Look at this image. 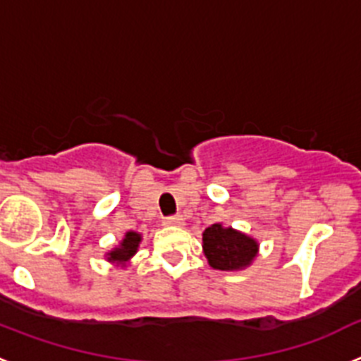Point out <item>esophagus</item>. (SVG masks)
<instances>
[{
  "instance_id": "34e87169",
  "label": "esophagus",
  "mask_w": 361,
  "mask_h": 361,
  "mask_svg": "<svg viewBox=\"0 0 361 361\" xmlns=\"http://www.w3.org/2000/svg\"><path fill=\"white\" fill-rule=\"evenodd\" d=\"M166 226H184V219L180 215H170L164 219Z\"/></svg>"
}]
</instances>
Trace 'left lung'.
<instances>
[{
  "label": "left lung",
  "instance_id": "8db88e82",
  "mask_svg": "<svg viewBox=\"0 0 361 361\" xmlns=\"http://www.w3.org/2000/svg\"><path fill=\"white\" fill-rule=\"evenodd\" d=\"M202 250L213 269L238 271L253 262L258 242L237 229L213 224L202 233Z\"/></svg>",
  "mask_w": 361,
  "mask_h": 361
}]
</instances>
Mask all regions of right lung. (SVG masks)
<instances>
[{"instance_id":"right-lung-1","label":"right lung","mask_w":361,"mask_h":361,"mask_svg":"<svg viewBox=\"0 0 361 361\" xmlns=\"http://www.w3.org/2000/svg\"><path fill=\"white\" fill-rule=\"evenodd\" d=\"M141 238H142L141 235L135 231L126 233L123 240H121V244L117 245V247H114V250L106 255L108 262L121 264V266L128 264L130 258L137 253V247H139V244H141Z\"/></svg>"}]
</instances>
